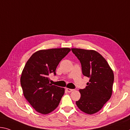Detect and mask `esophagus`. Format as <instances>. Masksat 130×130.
I'll list each match as a JSON object with an SVG mask.
<instances>
[{
  "label": "esophagus",
  "mask_w": 130,
  "mask_h": 130,
  "mask_svg": "<svg viewBox=\"0 0 130 130\" xmlns=\"http://www.w3.org/2000/svg\"><path fill=\"white\" fill-rule=\"evenodd\" d=\"M66 90H67V92H71L73 91V89H70V88H66Z\"/></svg>",
  "instance_id": "1"
}]
</instances>
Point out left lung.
Segmentation results:
<instances>
[{"instance_id":"1","label":"left lung","mask_w":130,"mask_h":130,"mask_svg":"<svg viewBox=\"0 0 130 130\" xmlns=\"http://www.w3.org/2000/svg\"><path fill=\"white\" fill-rule=\"evenodd\" d=\"M82 65V73L90 78L84 89H80L81 96L76 102L82 112L88 115L100 111L112 94L114 74L106 59L97 51L71 48Z\"/></svg>"}]
</instances>
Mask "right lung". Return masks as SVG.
<instances>
[{"label": "right lung", "mask_w": 130, "mask_h": 130, "mask_svg": "<svg viewBox=\"0 0 130 130\" xmlns=\"http://www.w3.org/2000/svg\"><path fill=\"white\" fill-rule=\"evenodd\" d=\"M69 48L40 50L34 53L26 62L21 76L24 95L36 112L47 115L57 108L65 88L52 85L48 75L54 73Z\"/></svg>", "instance_id": "1"}]
</instances>
